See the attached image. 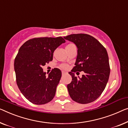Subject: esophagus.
I'll return each instance as SVG.
<instances>
[{
	"instance_id": "1",
	"label": "esophagus",
	"mask_w": 128,
	"mask_h": 128,
	"mask_svg": "<svg viewBox=\"0 0 128 128\" xmlns=\"http://www.w3.org/2000/svg\"><path fill=\"white\" fill-rule=\"evenodd\" d=\"M66 74V72H65V71H62V75H64V74Z\"/></svg>"
}]
</instances>
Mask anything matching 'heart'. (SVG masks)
<instances>
[{"label":"heart","mask_w":128,"mask_h":128,"mask_svg":"<svg viewBox=\"0 0 128 128\" xmlns=\"http://www.w3.org/2000/svg\"><path fill=\"white\" fill-rule=\"evenodd\" d=\"M72 45H74V44H70L67 45L66 46V48H69L70 46H72ZM61 67L62 68H64V69H66V68H67V66H66V64H62V65H61Z\"/></svg>","instance_id":"heart-1"}]
</instances>
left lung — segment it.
I'll return each mask as SVG.
<instances>
[{"label": "left lung", "mask_w": 128, "mask_h": 128, "mask_svg": "<svg viewBox=\"0 0 128 128\" xmlns=\"http://www.w3.org/2000/svg\"><path fill=\"white\" fill-rule=\"evenodd\" d=\"M72 42L78 48L75 66L69 74L72 82L67 85L70 98L82 104L96 100L105 88L110 75L108 52L94 37L86 34H74L64 37ZM83 71L82 78L76 77L74 72Z\"/></svg>", "instance_id": "left-lung-1"}]
</instances>
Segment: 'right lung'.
I'll return each mask as SVG.
<instances>
[{"instance_id":"right-lung-1","label":"right lung","mask_w":128,"mask_h":128,"mask_svg":"<svg viewBox=\"0 0 128 128\" xmlns=\"http://www.w3.org/2000/svg\"><path fill=\"white\" fill-rule=\"evenodd\" d=\"M65 42L62 37L34 38L19 49L14 61L16 84L30 102L44 104L54 98L62 71L54 68L46 77L42 66L53 60L54 51Z\"/></svg>"}]
</instances>
